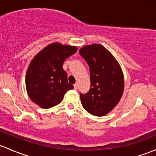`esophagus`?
<instances>
[{"label": "esophagus", "instance_id": "34e87169", "mask_svg": "<svg viewBox=\"0 0 156 156\" xmlns=\"http://www.w3.org/2000/svg\"><path fill=\"white\" fill-rule=\"evenodd\" d=\"M78 83H77L74 84V87H75V90L78 89Z\"/></svg>", "mask_w": 156, "mask_h": 156}]
</instances>
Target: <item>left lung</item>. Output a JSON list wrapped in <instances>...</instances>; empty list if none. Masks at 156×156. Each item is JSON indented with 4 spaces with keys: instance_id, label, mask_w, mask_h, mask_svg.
I'll use <instances>...</instances> for the list:
<instances>
[{
    "instance_id": "obj_1",
    "label": "left lung",
    "mask_w": 156,
    "mask_h": 156,
    "mask_svg": "<svg viewBox=\"0 0 156 156\" xmlns=\"http://www.w3.org/2000/svg\"><path fill=\"white\" fill-rule=\"evenodd\" d=\"M90 67V89L80 93L81 104L96 117L105 116L119 103L124 90L121 67L110 51L99 44L86 45L79 51Z\"/></svg>"
}]
</instances>
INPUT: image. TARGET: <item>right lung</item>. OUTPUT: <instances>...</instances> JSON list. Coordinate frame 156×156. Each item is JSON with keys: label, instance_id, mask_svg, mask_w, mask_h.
Wrapping results in <instances>:
<instances>
[{"label": "right lung", "instance_id": "add662e5", "mask_svg": "<svg viewBox=\"0 0 156 156\" xmlns=\"http://www.w3.org/2000/svg\"><path fill=\"white\" fill-rule=\"evenodd\" d=\"M77 48L57 42L50 44L31 60L25 77L27 93L30 99L42 108H50L62 101L65 93L73 89L63 69L66 59Z\"/></svg>", "mask_w": 156, "mask_h": 156}]
</instances>
